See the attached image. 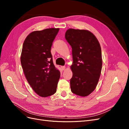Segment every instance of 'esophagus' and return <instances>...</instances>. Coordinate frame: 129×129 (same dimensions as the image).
<instances>
[{"instance_id":"1","label":"esophagus","mask_w":129,"mask_h":129,"mask_svg":"<svg viewBox=\"0 0 129 129\" xmlns=\"http://www.w3.org/2000/svg\"><path fill=\"white\" fill-rule=\"evenodd\" d=\"M61 69L62 71H65V70L66 69V67H65V66H61Z\"/></svg>"}]
</instances>
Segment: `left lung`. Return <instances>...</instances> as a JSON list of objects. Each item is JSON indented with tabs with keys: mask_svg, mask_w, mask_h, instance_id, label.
Listing matches in <instances>:
<instances>
[{
	"mask_svg": "<svg viewBox=\"0 0 129 129\" xmlns=\"http://www.w3.org/2000/svg\"><path fill=\"white\" fill-rule=\"evenodd\" d=\"M65 38L72 48L71 90L80 96H87L95 89L101 75L102 58L100 44L95 35L87 29L69 28Z\"/></svg>",
	"mask_w": 129,
	"mask_h": 129,
	"instance_id": "left-lung-1",
	"label": "left lung"
}]
</instances>
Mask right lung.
<instances>
[{
    "instance_id": "obj_1",
    "label": "right lung",
    "mask_w": 129,
    "mask_h": 129,
    "mask_svg": "<svg viewBox=\"0 0 129 129\" xmlns=\"http://www.w3.org/2000/svg\"><path fill=\"white\" fill-rule=\"evenodd\" d=\"M59 28L36 30L26 38L20 56L22 68L28 83L42 97L56 91L60 72L53 64L50 50Z\"/></svg>"
}]
</instances>
